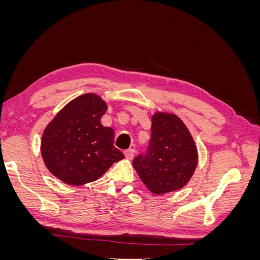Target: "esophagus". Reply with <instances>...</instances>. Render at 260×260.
Wrapping results in <instances>:
<instances>
[{
	"instance_id": "1",
	"label": "esophagus",
	"mask_w": 260,
	"mask_h": 260,
	"mask_svg": "<svg viewBox=\"0 0 260 260\" xmlns=\"http://www.w3.org/2000/svg\"><path fill=\"white\" fill-rule=\"evenodd\" d=\"M135 153H136V151L133 148H129V149H125L124 151V155H125V158H128V159H132L133 157H135Z\"/></svg>"
}]
</instances>
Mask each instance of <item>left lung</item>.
Returning <instances> with one entry per match:
<instances>
[{"instance_id":"1","label":"left lung","mask_w":260,"mask_h":260,"mask_svg":"<svg viewBox=\"0 0 260 260\" xmlns=\"http://www.w3.org/2000/svg\"><path fill=\"white\" fill-rule=\"evenodd\" d=\"M152 122L148 146L133 159V167L153 193L179 190L188 182L198 165L193 138L176 115L157 113Z\"/></svg>"}]
</instances>
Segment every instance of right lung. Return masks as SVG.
Segmentation results:
<instances>
[{
	"instance_id": "add662e5",
	"label": "right lung",
	"mask_w": 260,
	"mask_h": 260,
	"mask_svg": "<svg viewBox=\"0 0 260 260\" xmlns=\"http://www.w3.org/2000/svg\"><path fill=\"white\" fill-rule=\"evenodd\" d=\"M107 105L99 95L83 94L73 100L45 128L41 152L52 174L70 185L99 179L124 158L114 145L115 131L104 127L101 118Z\"/></svg>"
}]
</instances>
